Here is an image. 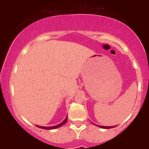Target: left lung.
<instances>
[{"mask_svg": "<svg viewBox=\"0 0 149 149\" xmlns=\"http://www.w3.org/2000/svg\"><path fill=\"white\" fill-rule=\"evenodd\" d=\"M97 126H98V127H100L101 128H104V129H110V128L116 127V126H111V127H109V126H101V125H97Z\"/></svg>", "mask_w": 149, "mask_h": 149, "instance_id": "left-lung-1", "label": "left lung"}]
</instances>
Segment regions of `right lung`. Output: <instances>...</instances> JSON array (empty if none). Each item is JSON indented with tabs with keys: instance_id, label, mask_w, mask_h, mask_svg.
<instances>
[{
	"instance_id": "right-lung-1",
	"label": "right lung",
	"mask_w": 149,
	"mask_h": 149,
	"mask_svg": "<svg viewBox=\"0 0 149 149\" xmlns=\"http://www.w3.org/2000/svg\"><path fill=\"white\" fill-rule=\"evenodd\" d=\"M66 121H67V116H66V118H65V120L63 122H61L60 124L59 125H54V126H52V127H42V126H38V125H36L38 127H40V128H42V129H45V130H52V129H56V128H58L59 127H61V126H62L63 125H64L65 123H66Z\"/></svg>"
}]
</instances>
